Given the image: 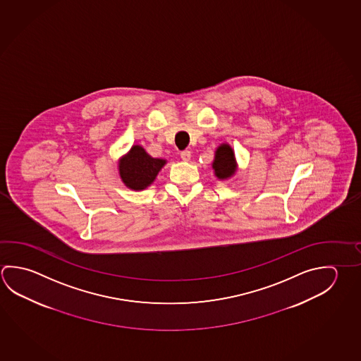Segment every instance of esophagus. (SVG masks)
<instances>
[{"instance_id": "34e87169", "label": "esophagus", "mask_w": 361, "mask_h": 361, "mask_svg": "<svg viewBox=\"0 0 361 361\" xmlns=\"http://www.w3.org/2000/svg\"><path fill=\"white\" fill-rule=\"evenodd\" d=\"M180 156H181V159L185 161V162H188L191 159V152L190 151H183V152L180 153Z\"/></svg>"}]
</instances>
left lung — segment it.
<instances>
[{
  "mask_svg": "<svg viewBox=\"0 0 361 361\" xmlns=\"http://www.w3.org/2000/svg\"><path fill=\"white\" fill-rule=\"evenodd\" d=\"M213 169H214L216 178L224 180V178H231L235 171V161H234L233 149L228 145H221L216 152H215V159L213 162Z\"/></svg>",
  "mask_w": 361,
  "mask_h": 361,
  "instance_id": "obj_1",
  "label": "left lung"
}]
</instances>
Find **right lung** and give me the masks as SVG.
<instances>
[{"mask_svg":"<svg viewBox=\"0 0 361 361\" xmlns=\"http://www.w3.org/2000/svg\"><path fill=\"white\" fill-rule=\"evenodd\" d=\"M165 164V159H153L142 147L133 146L119 164L121 180L130 189H145Z\"/></svg>","mask_w":361,"mask_h":361,"instance_id":"add662e5","label":"right lung"}]
</instances>
